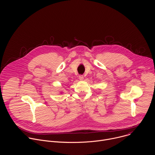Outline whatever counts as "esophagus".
Here are the masks:
<instances>
[{
  "mask_svg": "<svg viewBox=\"0 0 155 155\" xmlns=\"http://www.w3.org/2000/svg\"><path fill=\"white\" fill-rule=\"evenodd\" d=\"M84 79V77L83 75H80L79 76V80H83Z\"/></svg>",
  "mask_w": 155,
  "mask_h": 155,
  "instance_id": "esophagus-1",
  "label": "esophagus"
}]
</instances>
